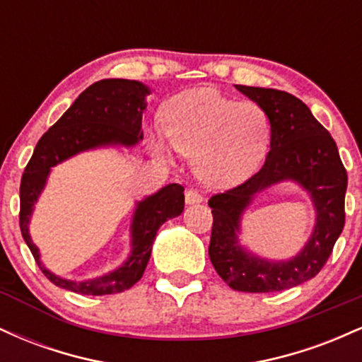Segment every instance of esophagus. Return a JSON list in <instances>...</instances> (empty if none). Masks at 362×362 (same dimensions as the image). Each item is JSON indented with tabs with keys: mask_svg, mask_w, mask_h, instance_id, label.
Wrapping results in <instances>:
<instances>
[{
	"mask_svg": "<svg viewBox=\"0 0 362 362\" xmlns=\"http://www.w3.org/2000/svg\"><path fill=\"white\" fill-rule=\"evenodd\" d=\"M204 201V197H202V194L199 192V190L195 189H189L185 192V202L187 204H199V202Z\"/></svg>",
	"mask_w": 362,
	"mask_h": 362,
	"instance_id": "esophagus-1",
	"label": "esophagus"
}]
</instances>
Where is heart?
Returning <instances> with one entry per match:
<instances>
[{
	"mask_svg": "<svg viewBox=\"0 0 362 362\" xmlns=\"http://www.w3.org/2000/svg\"><path fill=\"white\" fill-rule=\"evenodd\" d=\"M165 134L175 151L194 158V168L211 185H230L259 167L271 141V124L260 105L236 102L214 88L190 90L167 105ZM153 148L168 149L160 136Z\"/></svg>",
	"mask_w": 362,
	"mask_h": 362,
	"instance_id": "b5f03b06",
	"label": "heart"
}]
</instances>
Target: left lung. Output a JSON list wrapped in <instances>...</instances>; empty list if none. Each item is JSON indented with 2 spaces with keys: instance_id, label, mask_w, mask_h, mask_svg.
Instances as JSON below:
<instances>
[{
  "instance_id": "left-lung-1",
  "label": "left lung",
  "mask_w": 362,
  "mask_h": 362,
  "mask_svg": "<svg viewBox=\"0 0 362 362\" xmlns=\"http://www.w3.org/2000/svg\"><path fill=\"white\" fill-rule=\"evenodd\" d=\"M257 102L271 122V151L255 175L243 184L214 194L209 259L230 288L245 293L284 291L311 279L327 264L346 224L347 172L330 132L294 95L281 90L236 85ZM293 177L309 190L317 207V226L310 242L289 262L245 256L235 242L239 214L257 192Z\"/></svg>"
}]
</instances>
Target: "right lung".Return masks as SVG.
<instances>
[{"mask_svg":"<svg viewBox=\"0 0 362 362\" xmlns=\"http://www.w3.org/2000/svg\"><path fill=\"white\" fill-rule=\"evenodd\" d=\"M149 90L143 83L131 80H102L88 86L54 126L39 139L30 161L25 167L20 184V230L32 255L52 284L73 293L102 294L122 293L143 277L158 228L184 211V187L170 184L151 197L139 202L132 221V255L117 271L86 282H73L54 276L39 259V250L28 235V219L45 178L54 165L66 158L102 146H132L143 139L144 97Z\"/></svg>","mask_w":362,"mask_h":362,"instance_id":"1","label":"right lung"}]
</instances>
